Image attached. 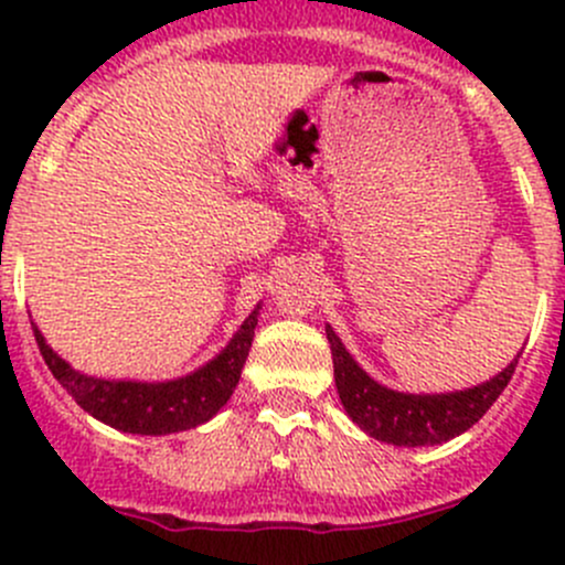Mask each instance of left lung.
I'll return each instance as SVG.
<instances>
[{"label":"left lung","mask_w":565,"mask_h":565,"mask_svg":"<svg viewBox=\"0 0 565 565\" xmlns=\"http://www.w3.org/2000/svg\"><path fill=\"white\" fill-rule=\"evenodd\" d=\"M324 333H328L330 352H333L335 388H339V398L347 415L374 440L404 448L448 443L470 429L472 424H478V418L505 391L522 355L520 352L503 372L494 374L489 383L476 385V388L454 393H398L374 383L352 361V355L344 350L330 324L324 328Z\"/></svg>","instance_id":"8db88e82"}]
</instances>
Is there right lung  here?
<instances>
[{"mask_svg":"<svg viewBox=\"0 0 565 565\" xmlns=\"http://www.w3.org/2000/svg\"><path fill=\"white\" fill-rule=\"evenodd\" d=\"M256 315L259 306L246 317L235 339L193 374L169 383H125V380H98L76 372L71 363L62 361L43 333L35 328V341L45 366L56 377L82 409L93 418L104 420L119 431L130 435H172L213 418L237 388L243 363H246L250 341H254Z\"/></svg>","mask_w":565,"mask_h":565,"instance_id":"obj_1","label":"right lung"}]
</instances>
